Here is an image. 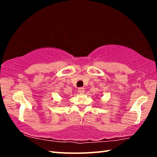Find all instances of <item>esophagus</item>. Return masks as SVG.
<instances>
[{
    "label": "esophagus",
    "mask_w": 157,
    "mask_h": 157,
    "mask_svg": "<svg viewBox=\"0 0 157 157\" xmlns=\"http://www.w3.org/2000/svg\"><path fill=\"white\" fill-rule=\"evenodd\" d=\"M78 91V92L79 93V94H84V91H85V90H84V87H79Z\"/></svg>",
    "instance_id": "obj_1"
}]
</instances>
